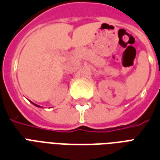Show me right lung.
I'll use <instances>...</instances> for the list:
<instances>
[{"instance_id":"add662e5","label":"right lung","mask_w":160,"mask_h":160,"mask_svg":"<svg viewBox=\"0 0 160 160\" xmlns=\"http://www.w3.org/2000/svg\"><path fill=\"white\" fill-rule=\"evenodd\" d=\"M31 103H32V104L34 105V106H36V107H40V106H38V105H37V104H35V103H33V102H32V101H31Z\"/></svg>"}]
</instances>
